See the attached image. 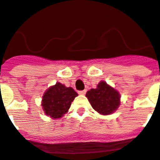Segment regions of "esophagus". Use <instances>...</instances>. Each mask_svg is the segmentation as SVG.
<instances>
[{"mask_svg":"<svg viewBox=\"0 0 160 160\" xmlns=\"http://www.w3.org/2000/svg\"><path fill=\"white\" fill-rule=\"evenodd\" d=\"M85 93H86V90L79 91V92H78V94H79V95H84Z\"/></svg>","mask_w":160,"mask_h":160,"instance_id":"1","label":"esophagus"}]
</instances>
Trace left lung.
I'll list each match as a JSON object with an SVG mask.
<instances>
[{"mask_svg":"<svg viewBox=\"0 0 160 160\" xmlns=\"http://www.w3.org/2000/svg\"><path fill=\"white\" fill-rule=\"evenodd\" d=\"M86 97L96 112L103 116L114 113L121 105V95L106 82L101 81L97 88L88 91Z\"/></svg>","mask_w":160,"mask_h":160,"instance_id":"obj_1","label":"left lung"}]
</instances>
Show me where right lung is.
<instances>
[{
	"mask_svg": "<svg viewBox=\"0 0 160 160\" xmlns=\"http://www.w3.org/2000/svg\"><path fill=\"white\" fill-rule=\"evenodd\" d=\"M78 93L72 88H67L57 82L49 87L42 97L41 106L44 114L53 119L62 118L71 107Z\"/></svg>",
	"mask_w": 160,
	"mask_h": 160,
	"instance_id": "obj_1",
	"label": "right lung"
}]
</instances>
